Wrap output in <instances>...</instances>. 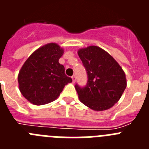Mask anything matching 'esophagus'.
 <instances>
[{
	"mask_svg": "<svg viewBox=\"0 0 149 149\" xmlns=\"http://www.w3.org/2000/svg\"><path fill=\"white\" fill-rule=\"evenodd\" d=\"M72 82L75 83V81H76V76L75 75H73L72 77Z\"/></svg>",
	"mask_w": 149,
	"mask_h": 149,
	"instance_id": "esophagus-1",
	"label": "esophagus"
}]
</instances>
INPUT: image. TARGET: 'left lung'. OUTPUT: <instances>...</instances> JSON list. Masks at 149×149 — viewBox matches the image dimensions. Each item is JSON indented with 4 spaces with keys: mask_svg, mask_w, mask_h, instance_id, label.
Here are the masks:
<instances>
[{
    "mask_svg": "<svg viewBox=\"0 0 149 149\" xmlns=\"http://www.w3.org/2000/svg\"><path fill=\"white\" fill-rule=\"evenodd\" d=\"M88 75L86 86L76 84L80 101L90 109L103 111L117 103L127 86L125 72L106 51L95 45L77 51Z\"/></svg>",
    "mask_w": 149,
    "mask_h": 149,
    "instance_id": "8db88e82",
    "label": "left lung"
}]
</instances>
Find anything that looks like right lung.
I'll list each match as a JSON object with an SVG mask.
<instances>
[{
  "label": "right lung",
  "mask_w": 149,
  "mask_h": 149,
  "mask_svg": "<svg viewBox=\"0 0 149 149\" xmlns=\"http://www.w3.org/2000/svg\"><path fill=\"white\" fill-rule=\"evenodd\" d=\"M64 50L56 43H48L36 50L21 68L18 87L33 104L43 105L58 98L66 84L72 82L59 63Z\"/></svg>",
  "instance_id": "obj_1"
}]
</instances>
